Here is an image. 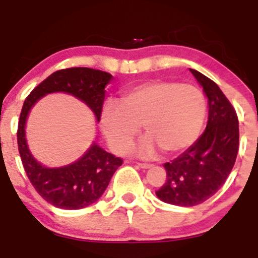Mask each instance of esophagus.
<instances>
[{
    "instance_id": "obj_1",
    "label": "esophagus",
    "mask_w": 258,
    "mask_h": 258,
    "mask_svg": "<svg viewBox=\"0 0 258 258\" xmlns=\"http://www.w3.org/2000/svg\"><path fill=\"white\" fill-rule=\"evenodd\" d=\"M137 166L141 167V168H150V167L153 166V165H150V164H143V162H138Z\"/></svg>"
}]
</instances>
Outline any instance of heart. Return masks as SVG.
<instances>
[{
  "label": "heart",
  "instance_id": "obj_1",
  "mask_svg": "<svg viewBox=\"0 0 258 258\" xmlns=\"http://www.w3.org/2000/svg\"><path fill=\"white\" fill-rule=\"evenodd\" d=\"M206 117V99L199 88L174 81H152L123 93L120 102H108L100 126L115 153H126L143 125L147 137L137 153L152 158L158 148L174 155L199 138Z\"/></svg>",
  "mask_w": 258,
  "mask_h": 258
}]
</instances>
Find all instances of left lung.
<instances>
[{
    "mask_svg": "<svg viewBox=\"0 0 258 258\" xmlns=\"http://www.w3.org/2000/svg\"><path fill=\"white\" fill-rule=\"evenodd\" d=\"M190 72L209 98L206 130L186 152L164 164L166 182L156 190L164 203L188 207L217 193L229 176L239 150L235 109L211 79L194 69Z\"/></svg>",
    "mask_w": 258,
    "mask_h": 258,
    "instance_id": "8db88e82",
    "label": "left lung"
}]
</instances>
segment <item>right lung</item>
Masks as SVG:
<instances>
[{
  "label": "right lung",
  "mask_w": 258,
  "mask_h": 258,
  "mask_svg": "<svg viewBox=\"0 0 258 258\" xmlns=\"http://www.w3.org/2000/svg\"><path fill=\"white\" fill-rule=\"evenodd\" d=\"M112 76L91 68H68L51 74L26 97L18 122L17 141L26 176L35 190L51 205L63 210H79L91 205L104 193L112 174L123 160L106 153L96 143L74 164L48 168L32 158L25 141V122L31 106L52 92H65L85 102L100 120L104 88Z\"/></svg>",
  "instance_id": "add662e5"
}]
</instances>
